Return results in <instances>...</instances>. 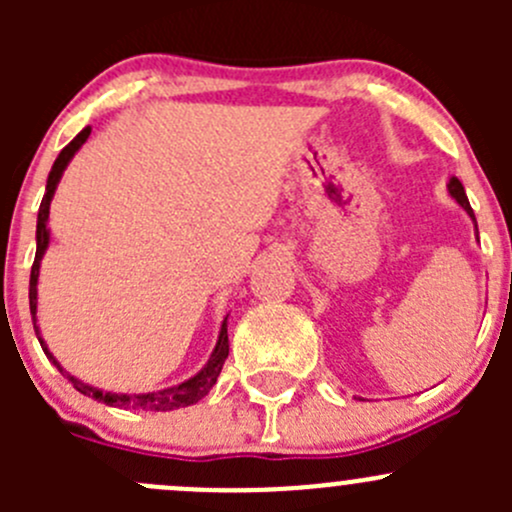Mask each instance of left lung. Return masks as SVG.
I'll return each instance as SVG.
<instances>
[{
  "label": "left lung",
  "instance_id": "1",
  "mask_svg": "<svg viewBox=\"0 0 512 512\" xmlns=\"http://www.w3.org/2000/svg\"><path fill=\"white\" fill-rule=\"evenodd\" d=\"M448 193H451V198L456 200V203L461 205V208L466 210L468 215H471V220H473V223H476V215H473V210H471V203H468V195H466V190H463L461 180H458V178H451V180H448ZM476 232H478V225H476Z\"/></svg>",
  "mask_w": 512,
  "mask_h": 512
}]
</instances>
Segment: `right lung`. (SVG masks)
I'll use <instances>...</instances> for the list:
<instances>
[{"instance_id":"right-lung-1","label":"right lung","mask_w":512,"mask_h":512,"mask_svg":"<svg viewBox=\"0 0 512 512\" xmlns=\"http://www.w3.org/2000/svg\"><path fill=\"white\" fill-rule=\"evenodd\" d=\"M89 136H91V126H86L84 131H81L79 136H76L74 141H71L69 146L59 153V158L54 160L49 178H46V193H44V198H41L39 215H36V257H34V265H32V280H29V309H32L36 337H39V344H41V349H44L46 359H49L51 364L61 371V374H66V379L74 384V389L81 391L84 396H89V399L101 401V404L118 406V409H133V411H173V409H183V406H190V404H198V401L203 399V396H208V391L215 386L220 371H223L227 352H230V344H227V317L223 319V324H220L218 344H215L208 364H205L198 374L190 376V379L183 381V384L168 386V389H160V391H148V394H113V391H101V389H96V386L84 384V381H79L76 376H71L69 371H64V366H61L59 361H56V356L49 352L46 342L41 339L39 327H36V299H39L36 297V282H39L41 257H44L46 247H49V227H46V223H49V205H51V198H54V193H56V185H59L61 175H64L66 165L71 163V158L76 156V151L84 146L86 138Z\"/></svg>"}]
</instances>
